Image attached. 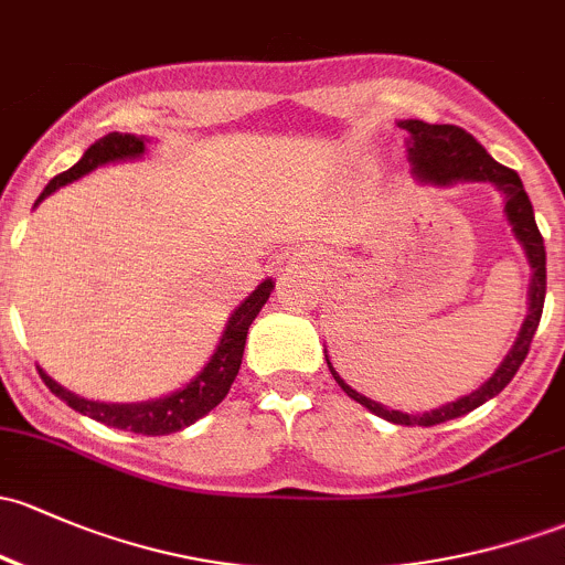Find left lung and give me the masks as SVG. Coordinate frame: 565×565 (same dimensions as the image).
<instances>
[{"mask_svg":"<svg viewBox=\"0 0 565 565\" xmlns=\"http://www.w3.org/2000/svg\"><path fill=\"white\" fill-rule=\"evenodd\" d=\"M397 127L406 129V151L408 162H412V173L419 183H430V186H455V183L466 181H482L492 183L498 192L503 194V213H507V222L512 227L514 241L520 243L522 252H525L527 265H531V284H527V317L522 322L518 332V341L509 349L507 358L501 360V365L495 367L487 382L479 384L477 390L468 392V395L457 397L452 403H444V406L430 408L423 414H406L395 412V408L382 406V403L371 401L362 392L352 390L338 371L332 367V362L324 352L328 367L332 379L338 382V387L347 392L352 401H358L360 406H365L367 412L376 414V417L387 419L392 425H441L449 419L462 417V414L473 412L482 403L492 401L509 382L514 379V373L520 371L522 360L527 358V349H531L533 335H536L539 319H542L544 308V295H547V252H544V237L536 227V216H533V205L527 200L525 186H522L520 175L514 170L498 164L490 153L479 146L466 129L452 127V124H425L419 118H406V121H397Z\"/></svg>","mask_w":565,"mask_h":565,"instance_id":"1","label":"left lung"}]
</instances>
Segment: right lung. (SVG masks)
I'll return each instance as SVG.
<instances>
[{"label":"right lung","instance_id":"1","mask_svg":"<svg viewBox=\"0 0 565 565\" xmlns=\"http://www.w3.org/2000/svg\"><path fill=\"white\" fill-rule=\"evenodd\" d=\"M148 138H138V135H121L110 132L103 140H97L94 146L86 148V153L73 164L70 170H64L62 175L53 178L51 183L43 189V194L38 198L40 205L47 194H53L56 189L67 186V183L78 181V178L94 173L97 168L116 162H132V159H142L148 153ZM276 281L265 278L241 306L230 313L227 324H224L222 338H218L216 349H213L211 360L205 362L203 371L198 376L189 379L183 387L162 397H151V401L140 403H105V401H88V397L75 395L67 387L51 379L43 367H38L40 376H43L45 387L56 397H62L70 408L83 414V417H92L97 423L118 427V430L129 433H142V436H170V433L183 430V427L194 425L198 419H203L207 412L218 406V403L227 397L230 387H233L237 371H241L243 360V347H246V335L252 322L257 319V313L263 311V306L270 298Z\"/></svg>","mask_w":565,"mask_h":565}]
</instances>
